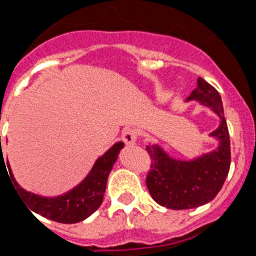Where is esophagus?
Listing matches in <instances>:
<instances>
[{
  "label": "esophagus",
  "mask_w": 256,
  "mask_h": 256,
  "mask_svg": "<svg viewBox=\"0 0 256 256\" xmlns=\"http://www.w3.org/2000/svg\"><path fill=\"white\" fill-rule=\"evenodd\" d=\"M137 137H138V132L133 128H126L123 132V141L126 146L134 144L137 142Z\"/></svg>",
  "instance_id": "obj_1"
}]
</instances>
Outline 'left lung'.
<instances>
[{
	"label": "left lung",
	"mask_w": 256,
	"mask_h": 256,
	"mask_svg": "<svg viewBox=\"0 0 256 256\" xmlns=\"http://www.w3.org/2000/svg\"><path fill=\"white\" fill-rule=\"evenodd\" d=\"M186 101H198L219 116V126L210 133L218 148L192 160L174 159L160 146H146L151 170L146 178L148 192L162 206L173 210L194 209L208 204L223 187L230 165V144L220 94L216 88L198 79V87Z\"/></svg>",
	"instance_id": "left-lung-1"
}]
</instances>
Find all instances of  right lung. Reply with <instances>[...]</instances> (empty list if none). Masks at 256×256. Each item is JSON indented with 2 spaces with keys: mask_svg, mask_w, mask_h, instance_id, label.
Returning a JSON list of instances; mask_svg holds the SVG:
<instances>
[{
  "mask_svg": "<svg viewBox=\"0 0 256 256\" xmlns=\"http://www.w3.org/2000/svg\"><path fill=\"white\" fill-rule=\"evenodd\" d=\"M123 148V142H116L112 144L102 156L96 160L91 172L87 174V177L82 182L76 184L73 190L55 198H44V196L36 195L33 192L26 191L19 186V183L14 178L10 165H8V168L11 180L15 186L14 188H16V192H19L18 195H20L19 198H22L24 204H26V206L29 208V212L32 210V212L40 214L47 219L58 222V223H65V224H72V223L84 220L102 204L108 174L112 172L118 155ZM4 162L2 152L0 155V162Z\"/></svg>",
  "mask_w": 256,
  "mask_h": 256,
  "instance_id": "1",
  "label": "right lung"
}]
</instances>
